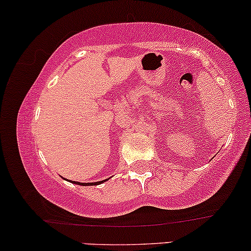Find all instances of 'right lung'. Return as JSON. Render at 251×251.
<instances>
[{
  "mask_svg": "<svg viewBox=\"0 0 251 251\" xmlns=\"http://www.w3.org/2000/svg\"><path fill=\"white\" fill-rule=\"evenodd\" d=\"M109 178H107V179H105V180H101V181H97V183H80V181H72V183L77 184V185H99V184H101V183H103V181H106Z\"/></svg>",
  "mask_w": 251,
  "mask_h": 251,
  "instance_id": "1",
  "label": "right lung"
}]
</instances>
